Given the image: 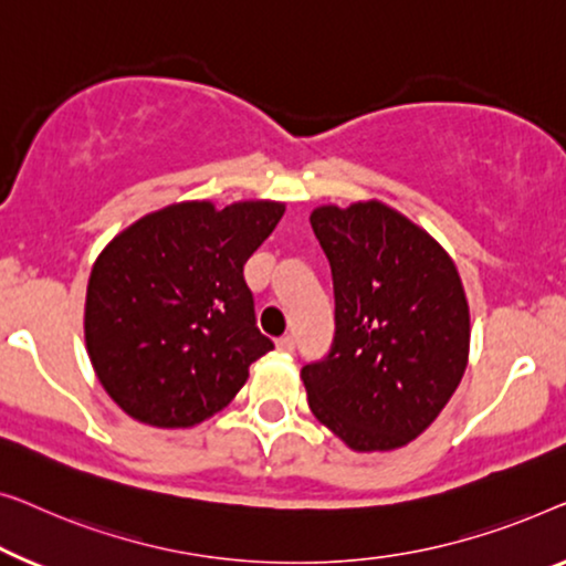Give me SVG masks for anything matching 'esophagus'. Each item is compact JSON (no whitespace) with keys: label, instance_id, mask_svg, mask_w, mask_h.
Segmentation results:
<instances>
[{"label":"esophagus","instance_id":"34e87169","mask_svg":"<svg viewBox=\"0 0 566 566\" xmlns=\"http://www.w3.org/2000/svg\"><path fill=\"white\" fill-rule=\"evenodd\" d=\"M276 348L284 354H292L294 352V338L292 336H282L280 340H276Z\"/></svg>","mask_w":566,"mask_h":566}]
</instances>
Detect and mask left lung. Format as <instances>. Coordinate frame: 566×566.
I'll return each instance as SVG.
<instances>
[{"label": "left lung", "mask_w": 566, "mask_h": 566, "mask_svg": "<svg viewBox=\"0 0 566 566\" xmlns=\"http://www.w3.org/2000/svg\"><path fill=\"white\" fill-rule=\"evenodd\" d=\"M310 226L336 294L331 354L300 371L310 410L348 449H402L464 377L472 325L457 264L379 200L321 205Z\"/></svg>", "instance_id": "1"}]
</instances>
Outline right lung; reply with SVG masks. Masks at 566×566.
I'll use <instances>...</instances> for the list:
<instances>
[{
  "instance_id": "1",
  "label": "right lung",
  "mask_w": 566,
  "mask_h": 566,
  "mask_svg": "<svg viewBox=\"0 0 566 566\" xmlns=\"http://www.w3.org/2000/svg\"><path fill=\"white\" fill-rule=\"evenodd\" d=\"M284 202H174L120 230L94 261L86 354L105 392L138 423L192 428L228 408L274 344L243 280Z\"/></svg>"
}]
</instances>
